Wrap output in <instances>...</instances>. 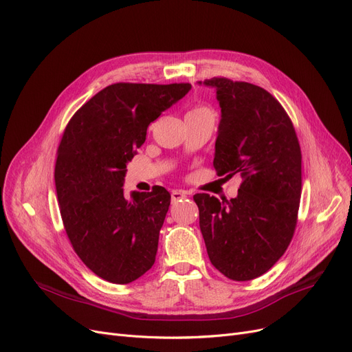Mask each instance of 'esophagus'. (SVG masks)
<instances>
[{
    "label": "esophagus",
    "mask_w": 352,
    "mask_h": 352,
    "mask_svg": "<svg viewBox=\"0 0 352 352\" xmlns=\"http://www.w3.org/2000/svg\"><path fill=\"white\" fill-rule=\"evenodd\" d=\"M188 194L186 191H181V190H175L171 192V199L175 202V201H181L182 198H187Z\"/></svg>",
    "instance_id": "1"
}]
</instances>
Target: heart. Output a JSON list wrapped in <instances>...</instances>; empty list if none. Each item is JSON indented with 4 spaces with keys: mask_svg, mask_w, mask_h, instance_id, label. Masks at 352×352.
Masks as SVG:
<instances>
[{
    "mask_svg": "<svg viewBox=\"0 0 352 352\" xmlns=\"http://www.w3.org/2000/svg\"><path fill=\"white\" fill-rule=\"evenodd\" d=\"M190 113H194V114H207V113H211V111L207 107H204V105H198V107L192 108Z\"/></svg>",
    "mask_w": 352,
    "mask_h": 352,
    "instance_id": "1",
    "label": "heart"
}]
</instances>
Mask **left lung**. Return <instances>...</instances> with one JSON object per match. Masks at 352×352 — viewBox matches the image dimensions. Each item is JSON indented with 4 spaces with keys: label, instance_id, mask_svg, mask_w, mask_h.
I'll return each instance as SVG.
<instances>
[{
    "label": "left lung",
    "instance_id": "1",
    "mask_svg": "<svg viewBox=\"0 0 352 352\" xmlns=\"http://www.w3.org/2000/svg\"><path fill=\"white\" fill-rule=\"evenodd\" d=\"M201 84V81H199ZM221 121L218 175H241L235 198L195 194L199 228L211 264L227 278L265 274L288 248L301 198V148L283 105L264 88L214 77Z\"/></svg>",
    "mask_w": 352,
    "mask_h": 352
}]
</instances>
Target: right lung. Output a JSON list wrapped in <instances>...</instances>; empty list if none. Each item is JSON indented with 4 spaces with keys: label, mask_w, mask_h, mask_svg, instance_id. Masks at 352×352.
I'll use <instances>...</instances> for the list:
<instances>
[{
    "label": "right lung",
    "mask_w": 352,
    "mask_h": 352,
    "mask_svg": "<svg viewBox=\"0 0 352 352\" xmlns=\"http://www.w3.org/2000/svg\"><path fill=\"white\" fill-rule=\"evenodd\" d=\"M191 84L117 82L69 120L55 162V188L69 243L100 278L129 284L155 263L171 195L164 187L124 197L126 164L146 128Z\"/></svg>",
    "instance_id": "obj_1"
}]
</instances>
